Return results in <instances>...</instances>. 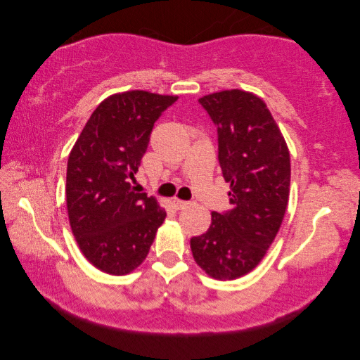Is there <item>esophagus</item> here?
<instances>
[{
  "mask_svg": "<svg viewBox=\"0 0 360 360\" xmlns=\"http://www.w3.org/2000/svg\"><path fill=\"white\" fill-rule=\"evenodd\" d=\"M188 201H182V200H178V198H174L173 200V205L178 210H182V209H186V207H188Z\"/></svg>",
  "mask_w": 360,
  "mask_h": 360,
  "instance_id": "esophagus-1",
  "label": "esophagus"
}]
</instances>
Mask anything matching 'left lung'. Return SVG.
Returning <instances> with one entry per match:
<instances>
[{
  "instance_id": "1",
  "label": "left lung",
  "mask_w": 360,
  "mask_h": 360,
  "mask_svg": "<svg viewBox=\"0 0 360 360\" xmlns=\"http://www.w3.org/2000/svg\"><path fill=\"white\" fill-rule=\"evenodd\" d=\"M200 103L218 129V159L231 182L232 209L212 212L209 231L193 236L190 248L212 278L235 280L258 266L278 233L289 200V150L258 96L226 89Z\"/></svg>"
}]
</instances>
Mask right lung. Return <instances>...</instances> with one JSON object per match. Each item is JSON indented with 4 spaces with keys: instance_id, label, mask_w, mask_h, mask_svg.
<instances>
[{
    "instance_id": "right-lung-1",
    "label": "right lung",
    "mask_w": 360,
    "mask_h": 360,
    "mask_svg": "<svg viewBox=\"0 0 360 360\" xmlns=\"http://www.w3.org/2000/svg\"><path fill=\"white\" fill-rule=\"evenodd\" d=\"M178 96L125 91L91 114L70 153L66 205L82 254L102 272L127 275L148 255L167 217L156 198L131 186L151 129Z\"/></svg>"
}]
</instances>
